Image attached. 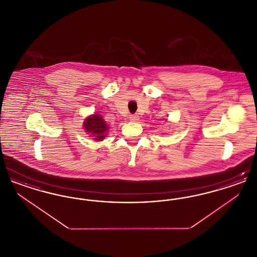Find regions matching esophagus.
I'll list each match as a JSON object with an SVG mask.
<instances>
[{
	"label": "esophagus",
	"mask_w": 257,
	"mask_h": 257,
	"mask_svg": "<svg viewBox=\"0 0 257 257\" xmlns=\"http://www.w3.org/2000/svg\"><path fill=\"white\" fill-rule=\"evenodd\" d=\"M130 120L133 121V122H137L139 120V116L138 115H130Z\"/></svg>",
	"instance_id": "1"
}]
</instances>
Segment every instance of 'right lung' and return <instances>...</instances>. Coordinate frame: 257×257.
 <instances>
[{"instance_id":"1","label":"right lung","mask_w":257,"mask_h":257,"mask_svg":"<svg viewBox=\"0 0 257 257\" xmlns=\"http://www.w3.org/2000/svg\"><path fill=\"white\" fill-rule=\"evenodd\" d=\"M83 127L86 134L89 135L95 142L103 141L110 131L109 125L98 113L86 116L83 122Z\"/></svg>"}]
</instances>
